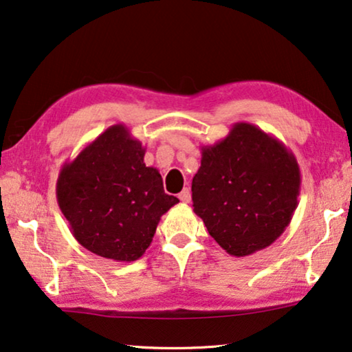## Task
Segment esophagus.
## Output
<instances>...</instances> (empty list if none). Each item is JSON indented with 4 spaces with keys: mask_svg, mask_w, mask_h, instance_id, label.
<instances>
[{
    "mask_svg": "<svg viewBox=\"0 0 352 352\" xmlns=\"http://www.w3.org/2000/svg\"><path fill=\"white\" fill-rule=\"evenodd\" d=\"M179 200L182 203H190V190H188V188H184V190L179 193Z\"/></svg>",
    "mask_w": 352,
    "mask_h": 352,
    "instance_id": "esophagus-1",
    "label": "esophagus"
}]
</instances>
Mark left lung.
Listing matches in <instances>:
<instances>
[{"label":"left lung","instance_id":"1","mask_svg":"<svg viewBox=\"0 0 352 352\" xmlns=\"http://www.w3.org/2000/svg\"><path fill=\"white\" fill-rule=\"evenodd\" d=\"M300 184L297 159L284 142L236 122L226 138L201 146L193 212L226 252L246 257L283 235L297 210Z\"/></svg>","mask_w":352,"mask_h":352}]
</instances>
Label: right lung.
<instances>
[{"mask_svg":"<svg viewBox=\"0 0 352 352\" xmlns=\"http://www.w3.org/2000/svg\"><path fill=\"white\" fill-rule=\"evenodd\" d=\"M142 142L116 124L60 168V210L78 243L96 256L138 261L160 217L179 203L166 195L159 170L146 166Z\"/></svg>","mask_w":352,"mask_h":352,"instance_id":"obj_1","label":"right lung"}]
</instances>
